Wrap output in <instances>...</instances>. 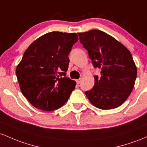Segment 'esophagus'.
I'll use <instances>...</instances> for the list:
<instances>
[{
  "instance_id": "esophagus-1",
  "label": "esophagus",
  "mask_w": 147,
  "mask_h": 147,
  "mask_svg": "<svg viewBox=\"0 0 147 147\" xmlns=\"http://www.w3.org/2000/svg\"><path fill=\"white\" fill-rule=\"evenodd\" d=\"M76 82H77V84H78V85H79V84H80V82H81V78H80V79H78V80H76Z\"/></svg>"
}]
</instances>
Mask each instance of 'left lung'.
Wrapping results in <instances>:
<instances>
[{"instance_id": "8db88e82", "label": "left lung", "mask_w": 147, "mask_h": 147, "mask_svg": "<svg viewBox=\"0 0 147 147\" xmlns=\"http://www.w3.org/2000/svg\"><path fill=\"white\" fill-rule=\"evenodd\" d=\"M100 76H94V85L85 92L92 105L102 110L116 108L131 94L137 68L131 52L117 39L98 30L78 33Z\"/></svg>"}]
</instances>
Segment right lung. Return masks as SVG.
<instances>
[{
    "label": "right lung",
    "mask_w": 147,
    "mask_h": 147,
    "mask_svg": "<svg viewBox=\"0 0 147 147\" xmlns=\"http://www.w3.org/2000/svg\"><path fill=\"white\" fill-rule=\"evenodd\" d=\"M78 40L76 33L54 31L38 38L25 51L16 75L22 94L37 109H58L75 89L76 82L66 72L68 55Z\"/></svg>",
    "instance_id": "right-lung-1"
}]
</instances>
